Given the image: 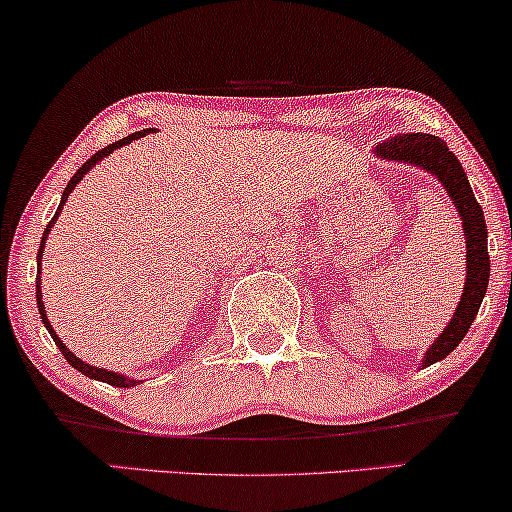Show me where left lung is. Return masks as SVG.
Returning a JSON list of instances; mask_svg holds the SVG:
<instances>
[{
	"label": "left lung",
	"instance_id": "obj_1",
	"mask_svg": "<svg viewBox=\"0 0 512 512\" xmlns=\"http://www.w3.org/2000/svg\"><path fill=\"white\" fill-rule=\"evenodd\" d=\"M374 155L388 162H404L421 167L433 174L442 188L447 190L456 211L463 221V235H466V284H463L461 301L456 313L444 327L440 336L423 355L421 367L435 364L447 357L451 350L466 338L470 324L477 317L482 298L487 294L489 284V251H487V223H484L482 207L477 204L470 188L466 171L454 152L447 148L442 138L430 134H397L390 141L378 143Z\"/></svg>",
	"mask_w": 512,
	"mask_h": 512
}]
</instances>
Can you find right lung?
Segmentation results:
<instances>
[{"label":"right lung","instance_id":"right-lung-1","mask_svg":"<svg viewBox=\"0 0 512 512\" xmlns=\"http://www.w3.org/2000/svg\"><path fill=\"white\" fill-rule=\"evenodd\" d=\"M145 134H150V129H143V131H136V134H129L126 138H119V141H115V143H110L108 148H103V150H98L96 155H91V159H86V162L82 164V167L77 169V174L70 178V183H68V188L63 190V197H61V204H58V209H56V214H53V218L49 221V225H46L44 228V235H42V244H39V251H37V308H39V315H42V324L46 329H49V334H51V338H53V343L58 345V350H61L63 353V357L65 360H68L72 367H75L77 371H82L84 376H89V378H94V381H103V383H110V386H117V388H131V386H138V383L141 381H136V378H129V376H122V374H117V371H108V369H101V367H94V364H86V362H82L79 360V357L75 355V353H70L68 350V345H65L61 338H58V334L56 331H53V327H51V322H49V317H46V310H44V303H42V287H39V284H42V277H39V272H42V254H44V244H46V237H49V230H51V225L56 223V218H58V214H61L63 211V204H65V199H68V195L72 190H75V185L82 181V178L86 176V171H89L91 167H96L98 162H101L103 157H108L110 152H115L117 148H122V145H126V143H131V141H136V138H143Z\"/></svg>","mask_w":512,"mask_h":512}]
</instances>
